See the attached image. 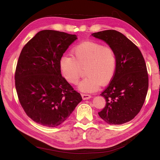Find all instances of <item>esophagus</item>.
Here are the masks:
<instances>
[{
    "mask_svg": "<svg viewBox=\"0 0 160 160\" xmlns=\"http://www.w3.org/2000/svg\"><path fill=\"white\" fill-rule=\"evenodd\" d=\"M81 96H82V98H83V99L84 100H86V99H89L91 98V96L89 94H85V93H83L81 94Z\"/></svg>",
    "mask_w": 160,
    "mask_h": 160,
    "instance_id": "1",
    "label": "esophagus"
}]
</instances>
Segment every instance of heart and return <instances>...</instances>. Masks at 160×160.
Here are the masks:
<instances>
[{
	"label": "heart",
	"mask_w": 160,
	"mask_h": 160,
	"mask_svg": "<svg viewBox=\"0 0 160 160\" xmlns=\"http://www.w3.org/2000/svg\"><path fill=\"white\" fill-rule=\"evenodd\" d=\"M71 55L61 57V71L68 83L77 85L82 69L85 68L87 77L78 86L81 91H96L101 84L106 85L113 79L117 67V57L111 47L93 41H86L75 47L71 50Z\"/></svg>",
	"instance_id": "b5f03b06"
}]
</instances>
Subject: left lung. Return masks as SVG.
Here are the masks:
<instances>
[{
    "mask_svg": "<svg viewBox=\"0 0 160 160\" xmlns=\"http://www.w3.org/2000/svg\"><path fill=\"white\" fill-rule=\"evenodd\" d=\"M113 49L117 67L113 79L101 93L105 108L98 113L111 125H120L133 119L141 110L148 93L147 67L141 51L122 33L106 30L92 34Z\"/></svg>",
    "mask_w": 160,
    "mask_h": 160,
    "instance_id": "left-lung-1",
    "label": "left lung"
}]
</instances>
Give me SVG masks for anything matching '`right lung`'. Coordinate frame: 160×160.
<instances>
[{
	"label": "right lung",
	"mask_w": 160,
	"mask_h": 160,
	"mask_svg": "<svg viewBox=\"0 0 160 160\" xmlns=\"http://www.w3.org/2000/svg\"><path fill=\"white\" fill-rule=\"evenodd\" d=\"M75 35L52 30L38 32L24 46L14 75L22 109L34 122L46 127L61 124L82 101L62 77L59 61Z\"/></svg>",
	"instance_id": "add662e5"
}]
</instances>
